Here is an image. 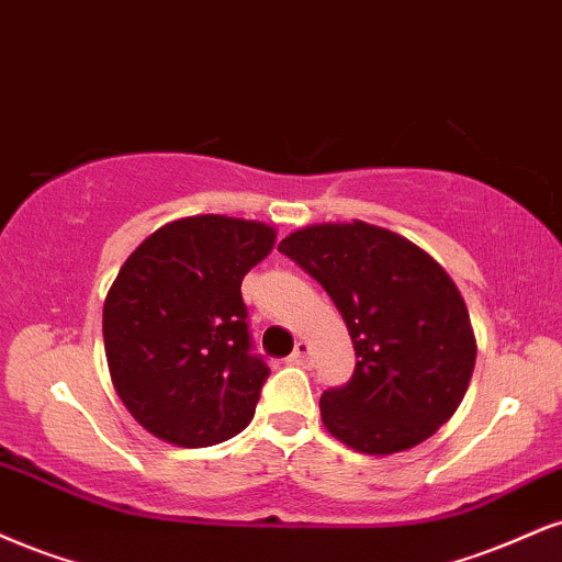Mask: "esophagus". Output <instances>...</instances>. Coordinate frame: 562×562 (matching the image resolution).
Listing matches in <instances>:
<instances>
[{
    "label": "esophagus",
    "instance_id": "obj_1",
    "mask_svg": "<svg viewBox=\"0 0 562 562\" xmlns=\"http://www.w3.org/2000/svg\"><path fill=\"white\" fill-rule=\"evenodd\" d=\"M311 361V346L306 340L295 342V350L290 353V363H295V367H306V363Z\"/></svg>",
    "mask_w": 562,
    "mask_h": 562
}]
</instances>
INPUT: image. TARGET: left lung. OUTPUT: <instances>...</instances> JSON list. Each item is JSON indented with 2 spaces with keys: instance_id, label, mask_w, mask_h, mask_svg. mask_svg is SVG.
Listing matches in <instances>:
<instances>
[{
  "instance_id": "1",
  "label": "left lung",
  "mask_w": 562,
  "mask_h": 562,
  "mask_svg": "<svg viewBox=\"0 0 562 562\" xmlns=\"http://www.w3.org/2000/svg\"><path fill=\"white\" fill-rule=\"evenodd\" d=\"M277 251L327 290L353 340V376L319 401L329 435L367 456L435 435L476 363L469 308L450 274L403 235L358 220L303 227Z\"/></svg>"
}]
</instances>
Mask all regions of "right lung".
<instances>
[{
	"label": "right lung",
	"mask_w": 562,
	"mask_h": 562,
	"mask_svg": "<svg viewBox=\"0 0 562 562\" xmlns=\"http://www.w3.org/2000/svg\"><path fill=\"white\" fill-rule=\"evenodd\" d=\"M272 246L263 222L201 214L127 256L104 303V350L120 401L154 437L209 448L254 418L269 367L240 282Z\"/></svg>",
	"instance_id": "right-lung-1"
}]
</instances>
